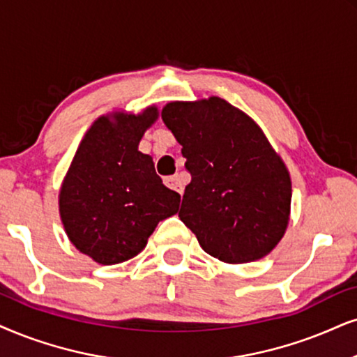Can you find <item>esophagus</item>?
<instances>
[{"mask_svg":"<svg viewBox=\"0 0 357 357\" xmlns=\"http://www.w3.org/2000/svg\"><path fill=\"white\" fill-rule=\"evenodd\" d=\"M165 184H166V186H168L169 189H174V191L179 192V194H183V191H184V186H183L181 179H179L178 174H174V176H166V178H165Z\"/></svg>","mask_w":357,"mask_h":357,"instance_id":"obj_1","label":"esophagus"}]
</instances>
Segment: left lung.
Returning a JSON list of instances; mask_svg holds the SVG:
<instances>
[{"mask_svg": "<svg viewBox=\"0 0 357 357\" xmlns=\"http://www.w3.org/2000/svg\"><path fill=\"white\" fill-rule=\"evenodd\" d=\"M161 119L191 174L179 219L204 252L227 264L267 255L288 225L291 181L255 121L219 97L171 102Z\"/></svg>", "mask_w": 357, "mask_h": 357, "instance_id": "obj_1", "label": "left lung"}]
</instances>
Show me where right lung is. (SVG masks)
Returning a JSON list of instances; mask_svg holds the SVG:
<instances>
[{
	"mask_svg": "<svg viewBox=\"0 0 357 357\" xmlns=\"http://www.w3.org/2000/svg\"><path fill=\"white\" fill-rule=\"evenodd\" d=\"M155 107L142 115L100 116L80 143L59 196L70 242L102 265L133 259L160 220L179 209V196L156 174L150 155L138 151Z\"/></svg>",
	"mask_w": 357,
	"mask_h": 357,
	"instance_id": "right-lung-1",
	"label": "right lung"
}]
</instances>
